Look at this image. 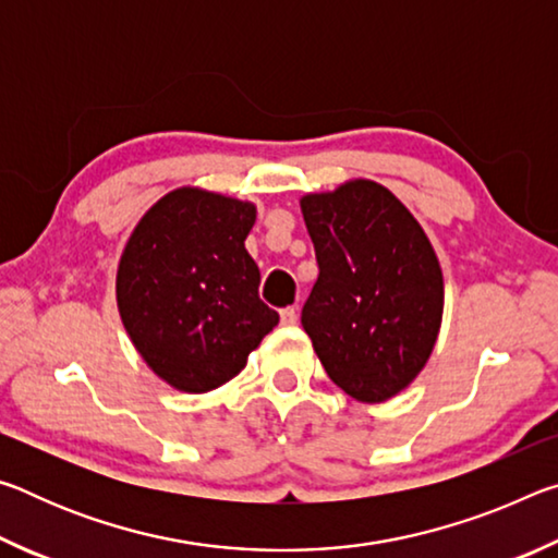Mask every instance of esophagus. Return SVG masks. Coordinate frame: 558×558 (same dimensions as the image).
<instances>
[{
	"label": "esophagus",
	"mask_w": 558,
	"mask_h": 558,
	"mask_svg": "<svg viewBox=\"0 0 558 558\" xmlns=\"http://www.w3.org/2000/svg\"><path fill=\"white\" fill-rule=\"evenodd\" d=\"M280 319H282V325H295L298 323V310L295 307H286L280 313Z\"/></svg>",
	"instance_id": "esophagus-1"
}]
</instances>
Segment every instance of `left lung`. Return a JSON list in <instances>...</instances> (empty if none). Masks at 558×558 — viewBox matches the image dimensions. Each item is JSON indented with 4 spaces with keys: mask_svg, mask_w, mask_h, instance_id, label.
<instances>
[{
    "mask_svg": "<svg viewBox=\"0 0 558 558\" xmlns=\"http://www.w3.org/2000/svg\"><path fill=\"white\" fill-rule=\"evenodd\" d=\"M319 276L302 327L325 372L362 403H384L423 372L442 323V270L423 226L372 179L300 199Z\"/></svg>",
    "mask_w": 558,
    "mask_h": 558,
    "instance_id": "8db88e82",
    "label": "left lung"
}]
</instances>
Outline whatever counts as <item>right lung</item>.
Listing matches in <instances>:
<instances>
[{"label": "right lung", "instance_id": "add662e5", "mask_svg": "<svg viewBox=\"0 0 558 558\" xmlns=\"http://www.w3.org/2000/svg\"><path fill=\"white\" fill-rule=\"evenodd\" d=\"M256 204L179 186L145 211L122 248L116 298L132 347L159 379L206 393L243 372L278 325L245 251Z\"/></svg>", "mask_w": 558, "mask_h": 558}]
</instances>
